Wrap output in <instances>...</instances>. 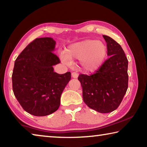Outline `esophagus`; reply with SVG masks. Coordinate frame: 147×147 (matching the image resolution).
<instances>
[{
  "label": "esophagus",
  "instance_id": "obj_1",
  "mask_svg": "<svg viewBox=\"0 0 147 147\" xmlns=\"http://www.w3.org/2000/svg\"><path fill=\"white\" fill-rule=\"evenodd\" d=\"M71 75H72V77H73V78H78V74H77L76 73H72Z\"/></svg>",
  "mask_w": 147,
  "mask_h": 147
}]
</instances>
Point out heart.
Instances as JSON below:
<instances>
[{"instance_id": "heart-1", "label": "heart", "mask_w": 147, "mask_h": 147, "mask_svg": "<svg viewBox=\"0 0 147 147\" xmlns=\"http://www.w3.org/2000/svg\"><path fill=\"white\" fill-rule=\"evenodd\" d=\"M107 54V47L101 41L86 39L67 47L60 58L65 63L71 65L72 59H79V65L86 73H94L102 65Z\"/></svg>"}]
</instances>
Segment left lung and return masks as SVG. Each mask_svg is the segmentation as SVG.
<instances>
[{"instance_id": "1", "label": "left lung", "mask_w": 147, "mask_h": 147, "mask_svg": "<svg viewBox=\"0 0 147 147\" xmlns=\"http://www.w3.org/2000/svg\"><path fill=\"white\" fill-rule=\"evenodd\" d=\"M109 58L95 74H80L83 100L88 107L99 113L111 112L118 108L128 89V61L121 46L108 36Z\"/></svg>"}]
</instances>
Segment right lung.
I'll return each mask as SVG.
<instances>
[{"label": "right lung", "instance_id": "1", "mask_svg": "<svg viewBox=\"0 0 147 147\" xmlns=\"http://www.w3.org/2000/svg\"><path fill=\"white\" fill-rule=\"evenodd\" d=\"M56 41L37 38L17 57L12 74L15 96L26 112L45 116L59 108L62 92L71 80V73L59 74L53 66L59 59L53 53Z\"/></svg>", "mask_w": 147, "mask_h": 147}]
</instances>
